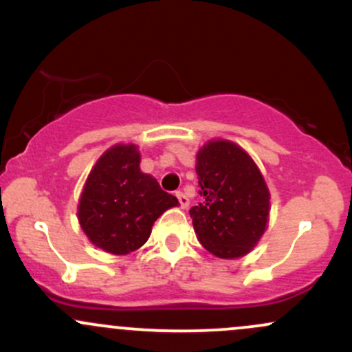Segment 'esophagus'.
Returning <instances> with one entry per match:
<instances>
[{
  "label": "esophagus",
  "mask_w": 352,
  "mask_h": 352,
  "mask_svg": "<svg viewBox=\"0 0 352 352\" xmlns=\"http://www.w3.org/2000/svg\"><path fill=\"white\" fill-rule=\"evenodd\" d=\"M175 195H177V199H179V204H180V207H182V208H187V207H188V204H190L188 197L185 195L184 192H177Z\"/></svg>",
  "instance_id": "obj_1"
}]
</instances>
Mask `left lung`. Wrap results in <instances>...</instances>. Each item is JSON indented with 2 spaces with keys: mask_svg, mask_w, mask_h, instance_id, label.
<instances>
[{
  "mask_svg": "<svg viewBox=\"0 0 352 352\" xmlns=\"http://www.w3.org/2000/svg\"><path fill=\"white\" fill-rule=\"evenodd\" d=\"M200 204L190 208L197 236L218 258H240L265 233L270 192L252 157L228 140L197 155Z\"/></svg>",
  "mask_w": 352,
  "mask_h": 352,
  "instance_id": "8db88e82",
  "label": "left lung"
}]
</instances>
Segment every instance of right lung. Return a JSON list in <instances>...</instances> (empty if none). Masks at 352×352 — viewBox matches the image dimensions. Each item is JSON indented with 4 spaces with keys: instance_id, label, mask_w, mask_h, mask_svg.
Wrapping results in <instances>:
<instances>
[{
    "instance_id": "1",
    "label": "right lung",
    "mask_w": 352,
    "mask_h": 352,
    "mask_svg": "<svg viewBox=\"0 0 352 352\" xmlns=\"http://www.w3.org/2000/svg\"><path fill=\"white\" fill-rule=\"evenodd\" d=\"M135 145H114L89 173L79 200V223L104 252L127 254L148 240L153 221L179 200L140 172Z\"/></svg>"
}]
</instances>
